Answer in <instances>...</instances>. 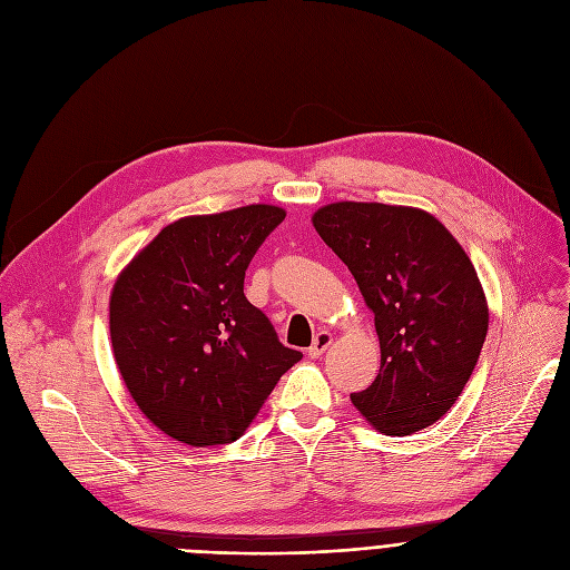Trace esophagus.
I'll list each match as a JSON object with an SVG mask.
<instances>
[{"mask_svg":"<svg viewBox=\"0 0 570 570\" xmlns=\"http://www.w3.org/2000/svg\"><path fill=\"white\" fill-rule=\"evenodd\" d=\"M332 341H334V336L330 334V332H317L315 336H313V343H311V347H308V355L315 360V357H320L324 350H327L330 345H332Z\"/></svg>","mask_w":570,"mask_h":570,"instance_id":"1","label":"esophagus"}]
</instances>
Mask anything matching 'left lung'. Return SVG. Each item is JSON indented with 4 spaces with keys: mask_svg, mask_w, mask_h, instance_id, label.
I'll return each instance as SVG.
<instances>
[{
    "mask_svg": "<svg viewBox=\"0 0 570 570\" xmlns=\"http://www.w3.org/2000/svg\"><path fill=\"white\" fill-rule=\"evenodd\" d=\"M313 225L375 315L381 373L352 403L387 436L441 420L464 392L490 324L469 255L433 215L409 206L338 202Z\"/></svg>",
    "mask_w": 570,
    "mask_h": 570,
    "instance_id": "left-lung-1",
    "label": "left lung"
}]
</instances>
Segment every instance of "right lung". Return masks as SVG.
Segmentation results:
<instances>
[{"label": "right lung", "mask_w": 570, "mask_h": 570, "mask_svg": "<svg viewBox=\"0 0 570 570\" xmlns=\"http://www.w3.org/2000/svg\"><path fill=\"white\" fill-rule=\"evenodd\" d=\"M285 220L253 204L161 229L111 294V343L141 413L195 448L236 441L302 360L278 341L243 281L264 238Z\"/></svg>", "instance_id": "add662e5"}]
</instances>
